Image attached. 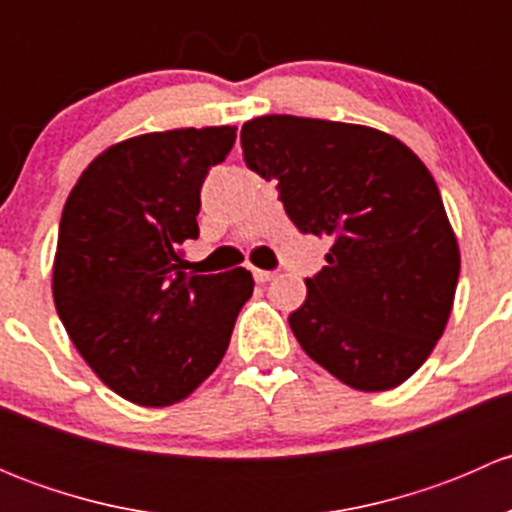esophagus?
<instances>
[{"label": "esophagus", "mask_w": 512, "mask_h": 512, "mask_svg": "<svg viewBox=\"0 0 512 512\" xmlns=\"http://www.w3.org/2000/svg\"><path fill=\"white\" fill-rule=\"evenodd\" d=\"M252 277H255V282H270L272 277H275V272L257 270V267H252Z\"/></svg>", "instance_id": "34e87169"}]
</instances>
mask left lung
Segmentation results:
<instances>
[{
	"label": "left lung",
	"instance_id": "obj_1",
	"mask_svg": "<svg viewBox=\"0 0 512 512\" xmlns=\"http://www.w3.org/2000/svg\"><path fill=\"white\" fill-rule=\"evenodd\" d=\"M240 143L297 230L332 240L289 314L297 342L352 389L404 384L441 339L461 272L433 175L399 138L356 123L260 116Z\"/></svg>",
	"mask_w": 512,
	"mask_h": 512
}]
</instances>
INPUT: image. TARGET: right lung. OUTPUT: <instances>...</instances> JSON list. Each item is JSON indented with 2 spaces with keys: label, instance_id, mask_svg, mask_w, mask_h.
<instances>
[{
  "label": "right lung",
  "instance_id": "right-lung-1",
  "mask_svg": "<svg viewBox=\"0 0 512 512\" xmlns=\"http://www.w3.org/2000/svg\"><path fill=\"white\" fill-rule=\"evenodd\" d=\"M232 126L146 133L106 148L69 193L54 257V304L98 379L138 406L193 394L227 352L245 267L185 272L200 188L235 143Z\"/></svg>",
  "mask_w": 512,
  "mask_h": 512
}]
</instances>
